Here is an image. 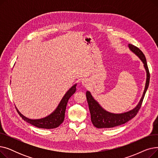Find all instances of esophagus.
Segmentation results:
<instances>
[{
	"label": "esophagus",
	"mask_w": 158,
	"mask_h": 158,
	"mask_svg": "<svg viewBox=\"0 0 158 158\" xmlns=\"http://www.w3.org/2000/svg\"><path fill=\"white\" fill-rule=\"evenodd\" d=\"M82 85L85 88H88V86H89V82L88 80L83 79L82 81Z\"/></svg>",
	"instance_id": "obj_1"
}]
</instances>
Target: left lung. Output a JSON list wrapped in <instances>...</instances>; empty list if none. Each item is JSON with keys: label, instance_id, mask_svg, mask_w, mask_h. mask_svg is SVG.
Segmentation results:
<instances>
[{"label": "left lung", "instance_id": "1", "mask_svg": "<svg viewBox=\"0 0 158 158\" xmlns=\"http://www.w3.org/2000/svg\"><path fill=\"white\" fill-rule=\"evenodd\" d=\"M128 46L131 51L138 56L139 59L142 60L146 70L147 80L143 94L138 104L133 110L123 113L114 114L104 110L94 98L90 92L87 91L86 95L91 114V120H92L93 125L97 128H111L125 123L135 117L142 106L145 93L148 87L149 81H150V73H149L145 56L142 51L132 44H129Z\"/></svg>", "mask_w": 158, "mask_h": 158}]
</instances>
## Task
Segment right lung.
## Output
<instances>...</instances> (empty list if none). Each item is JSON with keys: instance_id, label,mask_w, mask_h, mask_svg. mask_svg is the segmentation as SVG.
<instances>
[{"instance_id": "right-lung-1", "label": "right lung", "mask_w": 158, "mask_h": 158, "mask_svg": "<svg viewBox=\"0 0 158 158\" xmlns=\"http://www.w3.org/2000/svg\"><path fill=\"white\" fill-rule=\"evenodd\" d=\"M76 86L77 85H74L72 86L69 90L67 91V92L65 94L60 103L57 107L56 110L52 113L51 114L47 116V117L37 120H32L26 118L22 115L19 110L16 109V111L19 113V115L22 118V119L27 122L31 123V125L37 127L38 128H43V129H54L60 126L63 123L64 119V113L66 107V104L69 101L70 97L76 92Z\"/></svg>"}]
</instances>
